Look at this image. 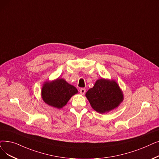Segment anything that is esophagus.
<instances>
[{
  "mask_svg": "<svg viewBox=\"0 0 159 159\" xmlns=\"http://www.w3.org/2000/svg\"><path fill=\"white\" fill-rule=\"evenodd\" d=\"M86 92V89L85 88H81L80 89V93L81 95H84Z\"/></svg>",
  "mask_w": 159,
  "mask_h": 159,
  "instance_id": "esophagus-1",
  "label": "esophagus"
}]
</instances>
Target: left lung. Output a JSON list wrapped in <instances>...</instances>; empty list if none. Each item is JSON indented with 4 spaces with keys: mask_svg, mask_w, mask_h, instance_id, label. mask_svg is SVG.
<instances>
[{
    "mask_svg": "<svg viewBox=\"0 0 159 159\" xmlns=\"http://www.w3.org/2000/svg\"><path fill=\"white\" fill-rule=\"evenodd\" d=\"M86 97L96 112H108L116 108L123 100V95L114 80L100 79L86 93Z\"/></svg>",
    "mask_w": 159,
    "mask_h": 159,
    "instance_id": "left-lung-1",
    "label": "left lung"
}]
</instances>
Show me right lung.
<instances>
[{
	"mask_svg": "<svg viewBox=\"0 0 159 159\" xmlns=\"http://www.w3.org/2000/svg\"><path fill=\"white\" fill-rule=\"evenodd\" d=\"M78 93L77 89L63 79L45 82L41 89V98L46 104L57 108L64 107L73 95Z\"/></svg>",
	"mask_w": 159,
	"mask_h": 159,
	"instance_id": "1",
	"label": "right lung"
}]
</instances>
